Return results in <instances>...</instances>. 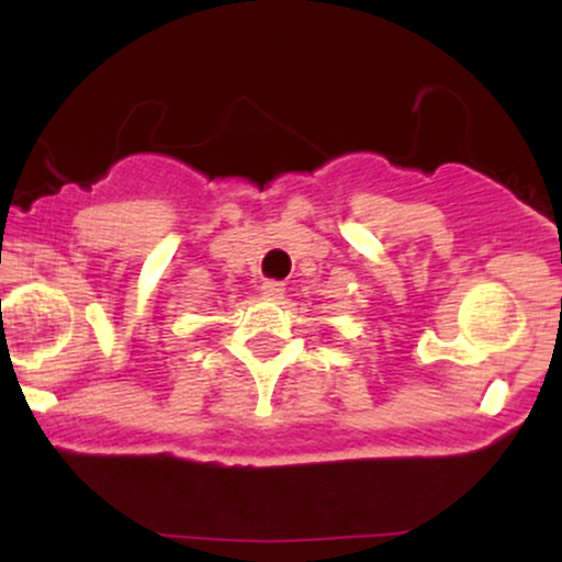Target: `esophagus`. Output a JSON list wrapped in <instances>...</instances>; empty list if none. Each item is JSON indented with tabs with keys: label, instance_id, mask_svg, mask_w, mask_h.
<instances>
[{
	"label": "esophagus",
	"instance_id": "34e87169",
	"mask_svg": "<svg viewBox=\"0 0 562 562\" xmlns=\"http://www.w3.org/2000/svg\"><path fill=\"white\" fill-rule=\"evenodd\" d=\"M261 290H263V295H269V299H282V295H285V285L277 280H263Z\"/></svg>",
	"mask_w": 562,
	"mask_h": 562
}]
</instances>
